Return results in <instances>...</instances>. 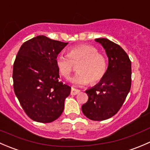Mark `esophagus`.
Returning <instances> with one entry per match:
<instances>
[{"label":"esophagus","mask_w":150,"mask_h":150,"mask_svg":"<svg viewBox=\"0 0 150 150\" xmlns=\"http://www.w3.org/2000/svg\"><path fill=\"white\" fill-rule=\"evenodd\" d=\"M80 92V90L79 89H75V88L72 87L71 88V95H77V94H79Z\"/></svg>","instance_id":"obj_1"}]
</instances>
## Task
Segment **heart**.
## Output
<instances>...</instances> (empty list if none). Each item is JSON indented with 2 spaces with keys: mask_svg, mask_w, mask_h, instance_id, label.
<instances>
[{
  "mask_svg": "<svg viewBox=\"0 0 150 150\" xmlns=\"http://www.w3.org/2000/svg\"><path fill=\"white\" fill-rule=\"evenodd\" d=\"M55 64L60 74L68 79L73 71L74 65H78V73L71 79L74 85L83 86L96 84L105 75L107 60L96 47L89 45H80L71 47L67 55L59 54L55 58Z\"/></svg>",
  "mask_w": 150,
  "mask_h": 150,
  "instance_id": "b5f03b06",
  "label": "heart"
}]
</instances>
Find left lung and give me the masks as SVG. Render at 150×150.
Here are the masks:
<instances>
[{
  "label": "left lung",
  "mask_w": 150,
  "mask_h": 150,
  "mask_svg": "<svg viewBox=\"0 0 150 150\" xmlns=\"http://www.w3.org/2000/svg\"><path fill=\"white\" fill-rule=\"evenodd\" d=\"M105 50L108 66L98 84L86 90L88 101L81 106L86 117L104 121L113 116L123 105L132 86V63L123 48L106 38L95 39Z\"/></svg>",
  "instance_id": "8db88e82"
}]
</instances>
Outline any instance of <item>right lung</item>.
Listing matches in <instances>:
<instances>
[{"label": "right lung", "mask_w": 150, "mask_h": 150, "mask_svg": "<svg viewBox=\"0 0 150 150\" xmlns=\"http://www.w3.org/2000/svg\"><path fill=\"white\" fill-rule=\"evenodd\" d=\"M67 45L40 35L25 42L18 50L13 68V89L33 121L50 123L64 111L71 88L59 81L55 58Z\"/></svg>", "instance_id": "obj_1"}]
</instances>
